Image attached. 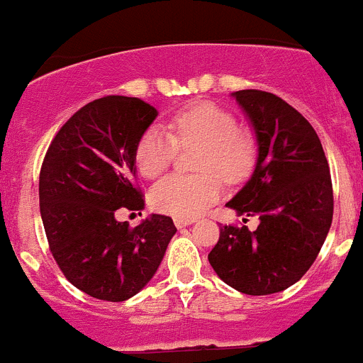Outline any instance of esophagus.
Segmentation results:
<instances>
[{"mask_svg": "<svg viewBox=\"0 0 363 363\" xmlns=\"http://www.w3.org/2000/svg\"><path fill=\"white\" fill-rule=\"evenodd\" d=\"M190 224H192V220H189V218H182V217L174 218V225H177L178 229L186 228V225H190Z\"/></svg>", "mask_w": 363, "mask_h": 363, "instance_id": "1", "label": "esophagus"}]
</instances>
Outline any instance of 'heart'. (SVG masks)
I'll use <instances>...</instances> for the list:
<instances>
[{"mask_svg": "<svg viewBox=\"0 0 363 363\" xmlns=\"http://www.w3.org/2000/svg\"><path fill=\"white\" fill-rule=\"evenodd\" d=\"M169 134L153 127L135 148V166L148 180L166 173L178 146L199 145L194 169L197 174H173L150 192V203L160 213L192 218L211 206L222 194V180H247L256 162L257 145L252 132L240 128L235 114L215 102H194L171 118Z\"/></svg>", "mask_w": 363, "mask_h": 363, "instance_id": "b5f03b06", "label": "heart"}]
</instances>
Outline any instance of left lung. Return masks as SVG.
<instances>
[{"label": "left lung", "mask_w": 363, "mask_h": 363, "mask_svg": "<svg viewBox=\"0 0 363 363\" xmlns=\"http://www.w3.org/2000/svg\"><path fill=\"white\" fill-rule=\"evenodd\" d=\"M233 96L256 135L257 159L225 206L257 215L259 225H222L208 261L236 291L272 295L298 282L318 257L332 225V178L318 134L295 107L261 89Z\"/></svg>", "instance_id": "obj_1"}]
</instances>
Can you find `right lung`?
I'll use <instances>...</instances> for the list:
<instances>
[{
  "label": "right lung",
  "mask_w": 363,
  "mask_h": 363,
  "mask_svg": "<svg viewBox=\"0 0 363 363\" xmlns=\"http://www.w3.org/2000/svg\"><path fill=\"white\" fill-rule=\"evenodd\" d=\"M157 114L134 96L93 100L45 153L38 197L49 249L65 277L93 298L125 302L138 295L177 233L166 215H150L135 228L116 220L120 208H145L135 148Z\"/></svg>",
  "instance_id": "add662e5"
}]
</instances>
